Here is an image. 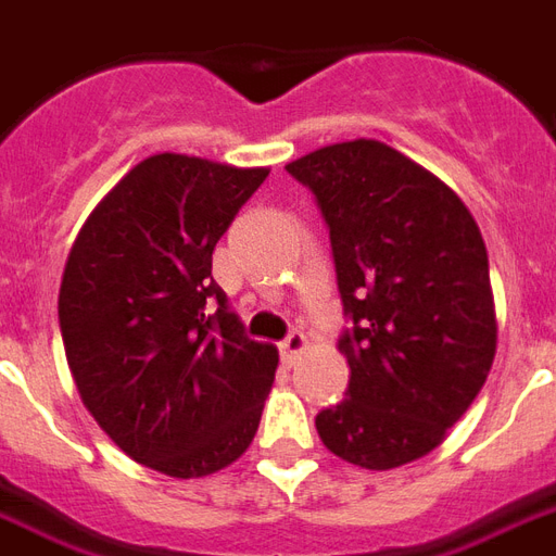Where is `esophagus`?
Instances as JSON below:
<instances>
[{
  "instance_id": "obj_1",
  "label": "esophagus",
  "mask_w": 556,
  "mask_h": 556,
  "mask_svg": "<svg viewBox=\"0 0 556 556\" xmlns=\"http://www.w3.org/2000/svg\"><path fill=\"white\" fill-rule=\"evenodd\" d=\"M304 349H307V337H304V333H299V331L287 333V337L278 342V352H281L283 363H293L295 357L304 352Z\"/></svg>"
}]
</instances>
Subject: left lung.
Segmentation results:
<instances>
[{"label":"left lung","instance_id":"1","mask_svg":"<svg viewBox=\"0 0 556 556\" xmlns=\"http://www.w3.org/2000/svg\"><path fill=\"white\" fill-rule=\"evenodd\" d=\"M328 228L352 378L316 416L325 448L363 469L419 460L469 410L495 357L490 257L466 204L378 140L287 164Z\"/></svg>","mask_w":556,"mask_h":556}]
</instances>
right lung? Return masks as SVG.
Here are the masks:
<instances>
[{"label":"right lung","mask_w":556,"mask_h":556,"mask_svg":"<svg viewBox=\"0 0 556 556\" xmlns=\"http://www.w3.org/2000/svg\"><path fill=\"white\" fill-rule=\"evenodd\" d=\"M269 169L154 154L104 195L66 261L58 323L81 402L131 460L169 478L252 445L278 352L245 333L214 249Z\"/></svg>","instance_id":"obj_1"}]
</instances>
